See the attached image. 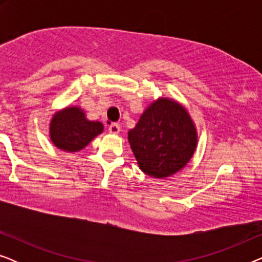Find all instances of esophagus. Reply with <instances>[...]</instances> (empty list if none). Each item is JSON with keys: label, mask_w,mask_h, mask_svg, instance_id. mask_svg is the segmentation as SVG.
Masks as SVG:
<instances>
[{"label": "esophagus", "mask_w": 262, "mask_h": 262, "mask_svg": "<svg viewBox=\"0 0 262 262\" xmlns=\"http://www.w3.org/2000/svg\"><path fill=\"white\" fill-rule=\"evenodd\" d=\"M119 131H120V126L118 124H116V123H112L108 126V132H110V134L118 135V134H119Z\"/></svg>", "instance_id": "obj_1"}]
</instances>
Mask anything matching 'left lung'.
<instances>
[{
  "label": "left lung",
  "instance_id": "1",
  "mask_svg": "<svg viewBox=\"0 0 262 262\" xmlns=\"http://www.w3.org/2000/svg\"><path fill=\"white\" fill-rule=\"evenodd\" d=\"M128 143L142 171L164 179L181 170L195 151L198 135L187 110L171 99L148 106L128 131Z\"/></svg>",
  "mask_w": 262,
  "mask_h": 262
}]
</instances>
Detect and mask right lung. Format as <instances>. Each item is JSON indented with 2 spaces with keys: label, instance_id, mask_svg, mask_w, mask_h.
Instances as JSON below:
<instances>
[{
  "label": "right lung",
  "instance_id": "obj_1",
  "mask_svg": "<svg viewBox=\"0 0 262 262\" xmlns=\"http://www.w3.org/2000/svg\"><path fill=\"white\" fill-rule=\"evenodd\" d=\"M102 131V123L88 120L81 107H67L58 111L50 123L51 142L68 152L80 151Z\"/></svg>",
  "mask_w": 262,
  "mask_h": 262
}]
</instances>
